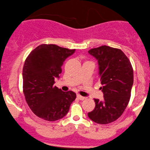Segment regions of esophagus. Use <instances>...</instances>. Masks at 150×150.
I'll use <instances>...</instances> for the list:
<instances>
[{
	"label": "esophagus",
	"mask_w": 150,
	"mask_h": 150,
	"mask_svg": "<svg viewBox=\"0 0 150 150\" xmlns=\"http://www.w3.org/2000/svg\"><path fill=\"white\" fill-rule=\"evenodd\" d=\"M77 98H78V99L80 100H83L86 99L85 97H83L81 96H80V95H77Z\"/></svg>",
	"instance_id": "esophagus-1"
}]
</instances>
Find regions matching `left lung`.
I'll use <instances>...</instances> for the list:
<instances>
[{
	"instance_id": "left-lung-1",
	"label": "left lung",
	"mask_w": 150,
	"mask_h": 150,
	"mask_svg": "<svg viewBox=\"0 0 150 150\" xmlns=\"http://www.w3.org/2000/svg\"><path fill=\"white\" fill-rule=\"evenodd\" d=\"M88 53L98 60L104 100L94 99L96 107L88 116L97 124H110L121 117L129 103L133 67L120 49L103 45L91 49Z\"/></svg>"
}]
</instances>
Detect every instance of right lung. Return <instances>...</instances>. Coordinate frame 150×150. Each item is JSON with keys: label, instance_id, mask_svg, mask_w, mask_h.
<instances>
[{"label": "right lung", "instance_id": "obj_1", "mask_svg": "<svg viewBox=\"0 0 150 150\" xmlns=\"http://www.w3.org/2000/svg\"><path fill=\"white\" fill-rule=\"evenodd\" d=\"M75 52L54 44H42L30 52L23 67V92L26 103L37 117L48 121L62 119L76 98L54 86L65 59Z\"/></svg>", "mask_w": 150, "mask_h": 150}]
</instances>
